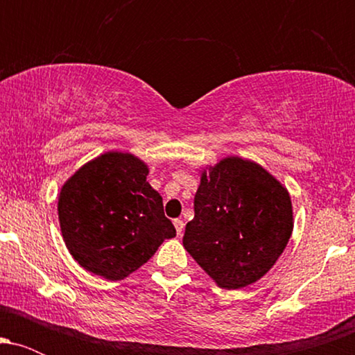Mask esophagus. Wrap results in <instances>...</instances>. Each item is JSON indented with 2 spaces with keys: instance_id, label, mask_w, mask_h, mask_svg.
<instances>
[{
  "instance_id": "1",
  "label": "esophagus",
  "mask_w": 355,
  "mask_h": 355,
  "mask_svg": "<svg viewBox=\"0 0 355 355\" xmlns=\"http://www.w3.org/2000/svg\"><path fill=\"white\" fill-rule=\"evenodd\" d=\"M173 225H175V229H177V234H178V235H182L183 227H185V223H183V220H180V218H175V220H173Z\"/></svg>"
}]
</instances>
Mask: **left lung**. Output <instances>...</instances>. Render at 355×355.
<instances>
[{
    "instance_id": "left-lung-1",
    "label": "left lung",
    "mask_w": 355,
    "mask_h": 355,
    "mask_svg": "<svg viewBox=\"0 0 355 355\" xmlns=\"http://www.w3.org/2000/svg\"><path fill=\"white\" fill-rule=\"evenodd\" d=\"M183 247L222 288H242L274 267L294 229L287 189L255 162L229 157L203 170Z\"/></svg>"
}]
</instances>
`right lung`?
Instances as JSON below:
<instances>
[{
    "label": "right lung",
    "mask_w": 355,
    "mask_h": 355,
    "mask_svg": "<svg viewBox=\"0 0 355 355\" xmlns=\"http://www.w3.org/2000/svg\"><path fill=\"white\" fill-rule=\"evenodd\" d=\"M148 166L132 153L108 152L88 162L61 187L63 240L85 270L121 280L177 235Z\"/></svg>",
    "instance_id": "add662e5"
}]
</instances>
